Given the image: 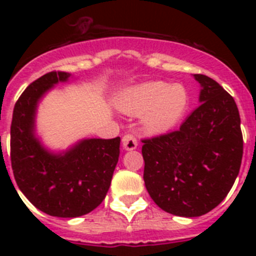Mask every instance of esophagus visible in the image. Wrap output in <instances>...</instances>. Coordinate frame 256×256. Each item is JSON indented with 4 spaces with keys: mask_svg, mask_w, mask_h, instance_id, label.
<instances>
[{
    "mask_svg": "<svg viewBox=\"0 0 256 256\" xmlns=\"http://www.w3.org/2000/svg\"><path fill=\"white\" fill-rule=\"evenodd\" d=\"M122 142H123V148H126V150H128V151L134 150V148L138 146L137 138H136L133 134H130V133H128V134L124 136L123 140H122Z\"/></svg>",
    "mask_w": 256,
    "mask_h": 256,
    "instance_id": "obj_1",
    "label": "esophagus"
}]
</instances>
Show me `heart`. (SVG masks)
I'll use <instances>...</instances> for the list:
<instances>
[{
  "mask_svg": "<svg viewBox=\"0 0 256 256\" xmlns=\"http://www.w3.org/2000/svg\"><path fill=\"white\" fill-rule=\"evenodd\" d=\"M191 104L183 84L155 80L126 90L118 100V108L130 115H142L141 126L150 134H162L177 126Z\"/></svg>",
  "mask_w": 256,
  "mask_h": 256,
  "instance_id": "heart-1",
  "label": "heart"
}]
</instances>
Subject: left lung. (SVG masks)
<instances>
[{
    "label": "left lung",
    "mask_w": 256,
    "mask_h": 256,
    "mask_svg": "<svg viewBox=\"0 0 256 256\" xmlns=\"http://www.w3.org/2000/svg\"><path fill=\"white\" fill-rule=\"evenodd\" d=\"M200 106L178 130L142 140L144 180L155 204L173 216H204L220 204L238 176L244 152L234 97L195 74Z\"/></svg>",
    "instance_id": "8db88e82"
}]
</instances>
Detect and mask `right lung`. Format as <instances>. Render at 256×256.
Masks as SVG:
<instances>
[{"label": "right lung", "instance_id": "right-lung-1", "mask_svg": "<svg viewBox=\"0 0 256 256\" xmlns=\"http://www.w3.org/2000/svg\"><path fill=\"white\" fill-rule=\"evenodd\" d=\"M69 76L65 72H50L30 83L15 104L10 132L18 187L37 209L60 218L84 216L102 202L120 152V137L83 140L62 154H51L36 138L38 101Z\"/></svg>", "mask_w": 256, "mask_h": 256}]
</instances>
